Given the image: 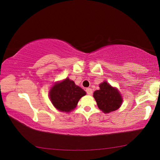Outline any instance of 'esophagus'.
I'll use <instances>...</instances> for the list:
<instances>
[{
  "mask_svg": "<svg viewBox=\"0 0 160 160\" xmlns=\"http://www.w3.org/2000/svg\"><path fill=\"white\" fill-rule=\"evenodd\" d=\"M86 92L89 95H91V94H92V90L91 88H87L86 89Z\"/></svg>",
  "mask_w": 160,
  "mask_h": 160,
  "instance_id": "1",
  "label": "esophagus"
}]
</instances>
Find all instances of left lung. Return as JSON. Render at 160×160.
<instances>
[{
	"label": "left lung",
	"mask_w": 160,
	"mask_h": 160,
	"mask_svg": "<svg viewBox=\"0 0 160 160\" xmlns=\"http://www.w3.org/2000/svg\"><path fill=\"white\" fill-rule=\"evenodd\" d=\"M99 88L93 94L99 109L104 113H109L118 109L123 100L117 89L112 88L107 82L100 84Z\"/></svg>",
	"instance_id": "1"
}]
</instances>
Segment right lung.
<instances>
[{
    "label": "right lung",
    "instance_id": "1",
    "mask_svg": "<svg viewBox=\"0 0 160 160\" xmlns=\"http://www.w3.org/2000/svg\"><path fill=\"white\" fill-rule=\"evenodd\" d=\"M86 92L68 78L54 85L49 96L53 106L61 112H69L75 109L81 97Z\"/></svg>",
    "mask_w": 160,
    "mask_h": 160
}]
</instances>
